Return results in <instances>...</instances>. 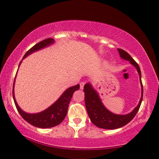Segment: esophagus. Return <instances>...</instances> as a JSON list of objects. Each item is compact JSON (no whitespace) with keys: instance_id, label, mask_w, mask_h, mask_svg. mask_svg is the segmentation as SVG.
Returning a JSON list of instances; mask_svg holds the SVG:
<instances>
[{"instance_id":"esophagus-1","label":"esophagus","mask_w":159,"mask_h":159,"mask_svg":"<svg viewBox=\"0 0 159 159\" xmlns=\"http://www.w3.org/2000/svg\"><path fill=\"white\" fill-rule=\"evenodd\" d=\"M85 84V82H82L81 83H80V89H84V86Z\"/></svg>"}]
</instances>
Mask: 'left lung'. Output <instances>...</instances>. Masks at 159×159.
Segmentation results:
<instances>
[{"label": "left lung", "instance_id": "left-lung-1", "mask_svg": "<svg viewBox=\"0 0 159 159\" xmlns=\"http://www.w3.org/2000/svg\"><path fill=\"white\" fill-rule=\"evenodd\" d=\"M119 54L123 59L129 61L130 63L136 68L139 75L141 84V98L139 105L130 113L125 115H117L109 111L102 104L100 96L93 88L90 83H87L84 86L85 106L89 118L94 125L103 129H117L125 125L132 120L139 111L143 100V84L141 82V72L140 67L135 61L128 53L121 49H118Z\"/></svg>", "mask_w": 159, "mask_h": 159}]
</instances>
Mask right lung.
<instances>
[{
    "instance_id": "add662e5",
    "label": "right lung",
    "mask_w": 159,
    "mask_h": 159,
    "mask_svg": "<svg viewBox=\"0 0 159 159\" xmlns=\"http://www.w3.org/2000/svg\"><path fill=\"white\" fill-rule=\"evenodd\" d=\"M54 43V39L52 38L47 39L40 41V42L36 43V45H34L33 47L31 48L25 54L24 57H23V59L26 58L27 56H29L32 53L47 47H49V46ZM20 63H21V61L19 63L18 67H19ZM15 80L16 78L13 86V98L18 112H19L22 118L31 125L41 128L54 127V126L59 125L63 121V120L65 118L66 114H67L68 106L73 94L76 90H78L80 89V84H77L75 86L71 87L70 88L66 89L62 95L60 96V98L54 104H52L51 106L48 107L47 109H46L42 112H38V113L30 114L22 110L17 104L14 95Z\"/></svg>"
}]
</instances>
